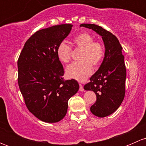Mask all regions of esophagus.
I'll return each mask as SVG.
<instances>
[{"mask_svg": "<svg viewBox=\"0 0 146 146\" xmlns=\"http://www.w3.org/2000/svg\"><path fill=\"white\" fill-rule=\"evenodd\" d=\"M79 90L80 91V92H82V91L84 90V88H83V86H82V85H80V88H79Z\"/></svg>", "mask_w": 146, "mask_h": 146, "instance_id": "obj_1", "label": "esophagus"}]
</instances>
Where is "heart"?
Wrapping results in <instances>:
<instances>
[{"instance_id":"obj_1","label":"heart","mask_w":146,"mask_h":146,"mask_svg":"<svg viewBox=\"0 0 146 146\" xmlns=\"http://www.w3.org/2000/svg\"><path fill=\"white\" fill-rule=\"evenodd\" d=\"M88 32H82L75 36L72 43L76 48L82 50L80 62L69 65L66 70L69 78L84 81L92 73L94 68L100 66L104 57V47L100 42L94 41ZM71 48L65 42H61L56 48V55L61 62L67 64L71 60Z\"/></svg>"}]
</instances>
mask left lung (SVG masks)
Masks as SVG:
<instances>
[{
    "label": "left lung",
    "mask_w": 146,
    "mask_h": 146,
    "mask_svg": "<svg viewBox=\"0 0 146 146\" xmlns=\"http://www.w3.org/2000/svg\"><path fill=\"white\" fill-rule=\"evenodd\" d=\"M80 27L91 29L100 35L105 47L104 57L98 71L92 75L84 86L85 90H92L97 100L90 111L98 117H105L114 113L123 100L126 78L124 56L117 36L94 24H81Z\"/></svg>",
    "instance_id": "1"
}]
</instances>
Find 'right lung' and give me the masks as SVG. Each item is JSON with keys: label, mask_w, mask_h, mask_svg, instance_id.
Segmentation results:
<instances>
[{"label": "right lung", "mask_w": 146, "mask_h": 146, "mask_svg": "<svg viewBox=\"0 0 146 146\" xmlns=\"http://www.w3.org/2000/svg\"><path fill=\"white\" fill-rule=\"evenodd\" d=\"M72 27L60 25L36 32L25 42L17 61L19 88L28 110L47 123L64 118L68 100L79 90L76 80H64V68L56 55L57 46Z\"/></svg>", "instance_id": "add662e5"}]
</instances>
